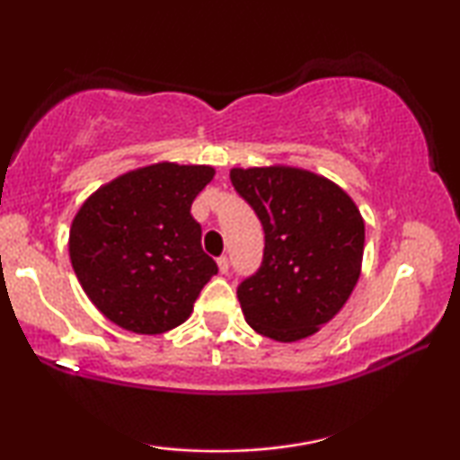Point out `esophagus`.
<instances>
[{
    "label": "esophagus",
    "instance_id": "34e87169",
    "mask_svg": "<svg viewBox=\"0 0 460 460\" xmlns=\"http://www.w3.org/2000/svg\"><path fill=\"white\" fill-rule=\"evenodd\" d=\"M217 268H219V272L222 274H228V270H230V260L226 255H222L217 260Z\"/></svg>",
    "mask_w": 460,
    "mask_h": 460
}]
</instances>
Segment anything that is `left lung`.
<instances>
[{"label": "left lung", "instance_id": "obj_1", "mask_svg": "<svg viewBox=\"0 0 460 460\" xmlns=\"http://www.w3.org/2000/svg\"><path fill=\"white\" fill-rule=\"evenodd\" d=\"M266 234L260 270L236 288L244 320L274 341L318 332L360 279L364 219L348 192L297 167L232 169Z\"/></svg>", "mask_w": 460, "mask_h": 460}]
</instances>
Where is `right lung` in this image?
<instances>
[{"instance_id":"1","label":"right lung","mask_w":460,"mask_h":460,"mask_svg":"<svg viewBox=\"0 0 460 460\" xmlns=\"http://www.w3.org/2000/svg\"><path fill=\"white\" fill-rule=\"evenodd\" d=\"M213 175L209 165L156 163L119 175L81 205L68 253L85 295L111 323L159 335L190 316L217 274L190 213Z\"/></svg>"}]
</instances>
